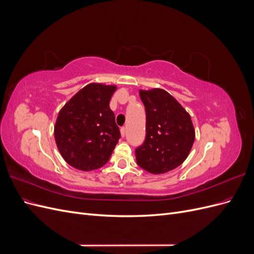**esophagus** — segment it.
Masks as SVG:
<instances>
[{"label":"esophagus","instance_id":"esophagus-1","mask_svg":"<svg viewBox=\"0 0 254 254\" xmlns=\"http://www.w3.org/2000/svg\"><path fill=\"white\" fill-rule=\"evenodd\" d=\"M125 134H126V127H122L121 128V135L124 137Z\"/></svg>","mask_w":254,"mask_h":254}]
</instances>
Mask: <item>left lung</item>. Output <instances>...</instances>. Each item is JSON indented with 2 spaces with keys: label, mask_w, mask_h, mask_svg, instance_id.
Returning a JSON list of instances; mask_svg holds the SVG:
<instances>
[{
  "label": "left lung",
  "mask_w": 254,
  "mask_h": 254,
  "mask_svg": "<svg viewBox=\"0 0 254 254\" xmlns=\"http://www.w3.org/2000/svg\"><path fill=\"white\" fill-rule=\"evenodd\" d=\"M146 111V139L135 149L136 163L153 175L175 170L190 155L195 141L190 115L163 89L140 90Z\"/></svg>",
  "instance_id": "8db88e82"
}]
</instances>
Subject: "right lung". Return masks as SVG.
I'll return each instance as SVG.
<instances>
[{"mask_svg": "<svg viewBox=\"0 0 254 254\" xmlns=\"http://www.w3.org/2000/svg\"><path fill=\"white\" fill-rule=\"evenodd\" d=\"M115 84L91 82L60 109L54 126L57 148L65 162L82 172L105 165L121 137L110 109Z\"/></svg>", "mask_w": 254, "mask_h": 254, "instance_id": "add662e5", "label": "right lung"}]
</instances>
